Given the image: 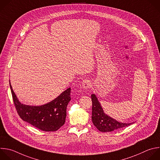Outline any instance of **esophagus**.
<instances>
[{"label":"esophagus","instance_id":"34e87169","mask_svg":"<svg viewBox=\"0 0 160 160\" xmlns=\"http://www.w3.org/2000/svg\"><path fill=\"white\" fill-rule=\"evenodd\" d=\"M82 87L85 88H88L91 87V83L90 80L87 79H85L82 81Z\"/></svg>","mask_w":160,"mask_h":160}]
</instances>
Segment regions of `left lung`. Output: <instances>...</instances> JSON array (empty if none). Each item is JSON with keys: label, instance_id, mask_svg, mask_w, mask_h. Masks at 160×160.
Here are the masks:
<instances>
[{"label": "left lung", "instance_id": "1", "mask_svg": "<svg viewBox=\"0 0 160 160\" xmlns=\"http://www.w3.org/2000/svg\"><path fill=\"white\" fill-rule=\"evenodd\" d=\"M91 98L92 101V122L100 131L111 132L129 126L132 124L119 122L107 116L103 112L97 98L94 94L91 95Z\"/></svg>", "mask_w": 160, "mask_h": 160}]
</instances>
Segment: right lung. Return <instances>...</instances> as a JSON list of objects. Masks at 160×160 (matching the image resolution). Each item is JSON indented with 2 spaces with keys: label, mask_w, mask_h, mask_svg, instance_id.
Returning a JSON list of instances; mask_svg holds the SVG:
<instances>
[{
  "label": "right lung",
  "mask_w": 160,
  "mask_h": 160,
  "mask_svg": "<svg viewBox=\"0 0 160 160\" xmlns=\"http://www.w3.org/2000/svg\"><path fill=\"white\" fill-rule=\"evenodd\" d=\"M15 108L24 121L43 131H56L65 122L67 108L71 100V88L64 91L52 101L41 106L21 103L17 98L10 83Z\"/></svg>",
  "instance_id": "add662e5"
}]
</instances>
